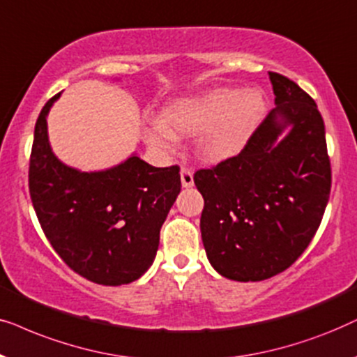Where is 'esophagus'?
Returning a JSON list of instances; mask_svg holds the SVG:
<instances>
[{
  "instance_id": "34e87169",
  "label": "esophagus",
  "mask_w": 357,
  "mask_h": 357,
  "mask_svg": "<svg viewBox=\"0 0 357 357\" xmlns=\"http://www.w3.org/2000/svg\"><path fill=\"white\" fill-rule=\"evenodd\" d=\"M181 183L184 188H191L194 184V176H192V171L188 169V168H183L181 169Z\"/></svg>"
}]
</instances>
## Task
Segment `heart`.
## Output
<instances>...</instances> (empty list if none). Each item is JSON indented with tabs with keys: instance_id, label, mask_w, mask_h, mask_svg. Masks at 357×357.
I'll return each mask as SVG.
<instances>
[{
	"instance_id": "heart-1",
	"label": "heart",
	"mask_w": 357,
	"mask_h": 357,
	"mask_svg": "<svg viewBox=\"0 0 357 357\" xmlns=\"http://www.w3.org/2000/svg\"><path fill=\"white\" fill-rule=\"evenodd\" d=\"M266 99L259 89L236 91L217 88L174 99L161 112L163 121L146 127L145 139L161 151L176 146V137H199L197 151L207 161L234 156L246 144L264 116Z\"/></svg>"
}]
</instances>
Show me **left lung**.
I'll return each mask as SVG.
<instances>
[{
    "mask_svg": "<svg viewBox=\"0 0 357 357\" xmlns=\"http://www.w3.org/2000/svg\"><path fill=\"white\" fill-rule=\"evenodd\" d=\"M269 79L278 106L243 150L194 174L207 258L223 278L241 282L264 281L296 263L320 227L331 189L315 101L286 76L269 71Z\"/></svg>",
    "mask_w": 357,
    "mask_h": 357,
    "instance_id": "1",
    "label": "left lung"
}]
</instances>
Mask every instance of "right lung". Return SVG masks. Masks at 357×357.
Segmentation results:
<instances>
[{
    "mask_svg": "<svg viewBox=\"0 0 357 357\" xmlns=\"http://www.w3.org/2000/svg\"><path fill=\"white\" fill-rule=\"evenodd\" d=\"M39 114L29 161L37 218L61 259L102 286L134 282L153 263L160 230L181 191L179 166L155 168L139 156L106 171L82 173L52 153L47 114Z\"/></svg>",
    "mask_w": 357,
    "mask_h": 357,
    "instance_id": "add662e5",
    "label": "right lung"
}]
</instances>
